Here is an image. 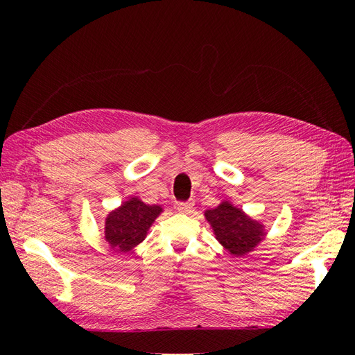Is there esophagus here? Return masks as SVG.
<instances>
[{
    "label": "esophagus",
    "mask_w": 355,
    "mask_h": 355,
    "mask_svg": "<svg viewBox=\"0 0 355 355\" xmlns=\"http://www.w3.org/2000/svg\"><path fill=\"white\" fill-rule=\"evenodd\" d=\"M192 207H194V202H191V201H187V202H179L178 206H176V209H178V211L179 213H191L192 211Z\"/></svg>",
    "instance_id": "esophagus-1"
}]
</instances>
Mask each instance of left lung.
<instances>
[{
  "label": "left lung",
  "mask_w": 355,
  "mask_h": 355,
  "mask_svg": "<svg viewBox=\"0 0 355 355\" xmlns=\"http://www.w3.org/2000/svg\"><path fill=\"white\" fill-rule=\"evenodd\" d=\"M204 218L211 227L214 239L235 257L253 252L266 237L262 222L250 218L227 200L218 207L204 211Z\"/></svg>",
  "instance_id": "8db88e82"
}]
</instances>
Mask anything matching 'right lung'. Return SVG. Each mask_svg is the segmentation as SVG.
I'll return each instance as SVG.
<instances>
[{
    "label": "right lung",
    "mask_w": 355,
    "mask_h": 355,
    "mask_svg": "<svg viewBox=\"0 0 355 355\" xmlns=\"http://www.w3.org/2000/svg\"><path fill=\"white\" fill-rule=\"evenodd\" d=\"M161 213V206H149L137 197H130L106 216L105 241L116 253H130L146 239L149 228Z\"/></svg>",
    "instance_id": "obj_1"
}]
</instances>
